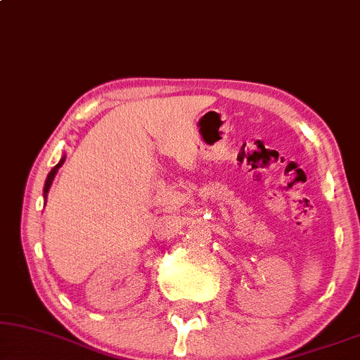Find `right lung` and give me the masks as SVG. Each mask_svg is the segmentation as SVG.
<instances>
[{
  "mask_svg": "<svg viewBox=\"0 0 360 360\" xmlns=\"http://www.w3.org/2000/svg\"><path fill=\"white\" fill-rule=\"evenodd\" d=\"M64 160H65V158H62V160L59 161V165L54 166V169H52V171L49 172V176H47V179H46V186H44V198H46V199H47V193H49V188H51L52 181H54L56 172H57V169H59V167L62 166V162H64Z\"/></svg>",
  "mask_w": 360,
  "mask_h": 360,
  "instance_id": "1",
  "label": "right lung"
}]
</instances>
